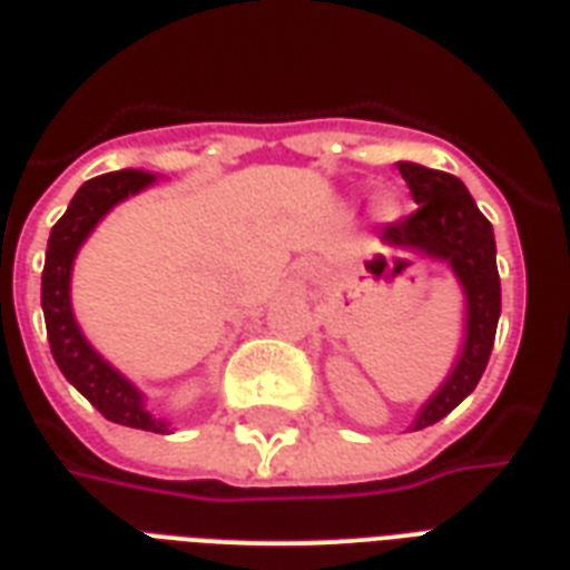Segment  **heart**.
Instances as JSON below:
<instances>
[{"mask_svg":"<svg viewBox=\"0 0 570 570\" xmlns=\"http://www.w3.org/2000/svg\"><path fill=\"white\" fill-rule=\"evenodd\" d=\"M375 213H379V218H396L399 213L396 197H390V195L379 197V200H375Z\"/></svg>","mask_w":570,"mask_h":570,"instance_id":"obj_1","label":"heart"}]
</instances>
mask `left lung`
<instances>
[{"label":"left lung","instance_id":"obj_1","mask_svg":"<svg viewBox=\"0 0 570 570\" xmlns=\"http://www.w3.org/2000/svg\"><path fill=\"white\" fill-rule=\"evenodd\" d=\"M399 174L414 195L416 209L402 222L387 224L381 239L396 248L416 250L432 259H443L459 277L468 304L464 343L438 393L416 414L411 432L434 425L450 414L461 399H468L485 373L494 348L500 320V275H497L494 230L468 186L446 171H434L416 163H399Z\"/></svg>","mask_w":570,"mask_h":570}]
</instances>
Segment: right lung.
Segmentation results:
<instances>
[{
	"label": "right lung",
	"instance_id": "obj_1",
	"mask_svg": "<svg viewBox=\"0 0 570 570\" xmlns=\"http://www.w3.org/2000/svg\"><path fill=\"white\" fill-rule=\"evenodd\" d=\"M154 180V174L124 168V171L102 174L82 183V189L76 191L67 213L49 233L47 263L40 275V307H43L47 340L58 370L106 420L129 425V429L171 434V425L165 423L163 416L147 411L141 390L94 352L91 343L76 325L73 307H70V272H73L76 250L82 248V242L91 236V230L111 206H118L129 195H138Z\"/></svg>",
	"mask_w": 570,
	"mask_h": 570
}]
</instances>
